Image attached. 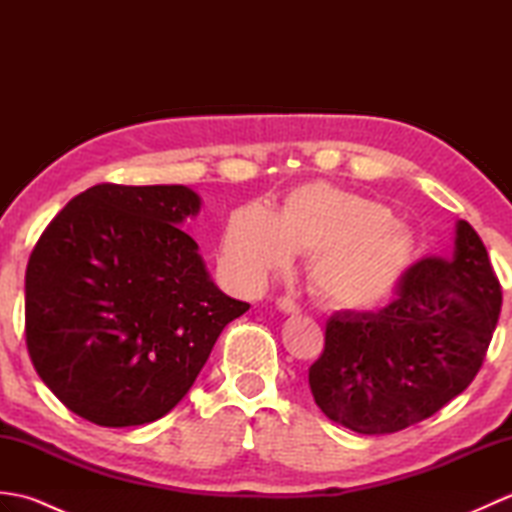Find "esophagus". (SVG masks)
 I'll list each match as a JSON object with an SVG mask.
<instances>
[{"label":"esophagus","mask_w":512,"mask_h":512,"mask_svg":"<svg viewBox=\"0 0 512 512\" xmlns=\"http://www.w3.org/2000/svg\"><path fill=\"white\" fill-rule=\"evenodd\" d=\"M277 308L281 310V312H286V314H299L301 312V308H299V303L292 299V297H279L277 299Z\"/></svg>","instance_id":"esophagus-1"}]
</instances>
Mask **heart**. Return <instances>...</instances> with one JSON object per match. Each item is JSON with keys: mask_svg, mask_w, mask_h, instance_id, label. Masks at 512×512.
I'll return each instance as SVG.
<instances>
[{"mask_svg": "<svg viewBox=\"0 0 512 512\" xmlns=\"http://www.w3.org/2000/svg\"><path fill=\"white\" fill-rule=\"evenodd\" d=\"M292 253L310 255V286L325 306L367 312L396 290L411 237L383 204L330 184L295 189L277 215L250 202L228 217L222 259L242 284L259 286Z\"/></svg>", "mask_w": 512, "mask_h": 512, "instance_id": "b5f03b06", "label": "heart"}]
</instances>
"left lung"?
I'll return each mask as SVG.
<instances>
[{
  "mask_svg": "<svg viewBox=\"0 0 512 512\" xmlns=\"http://www.w3.org/2000/svg\"><path fill=\"white\" fill-rule=\"evenodd\" d=\"M502 310L482 237L460 220L451 257H422L376 312H334L308 369L330 420L378 436L431 418L473 383Z\"/></svg>",
  "mask_w": 512,
  "mask_h": 512,
  "instance_id": "left-lung-1",
  "label": "left lung"
}]
</instances>
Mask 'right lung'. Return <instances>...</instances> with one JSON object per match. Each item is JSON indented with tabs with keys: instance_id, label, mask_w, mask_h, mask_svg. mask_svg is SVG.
I'll list each match as a JSON object with an SVG mask.
<instances>
[{
	"instance_id": "add662e5",
	"label": "right lung",
	"mask_w": 512,
	"mask_h": 512,
	"mask_svg": "<svg viewBox=\"0 0 512 512\" xmlns=\"http://www.w3.org/2000/svg\"><path fill=\"white\" fill-rule=\"evenodd\" d=\"M200 211L182 184L103 182L72 198L26 268V345L39 378L99 427L154 422L250 308L209 279L178 228Z\"/></svg>"
}]
</instances>
